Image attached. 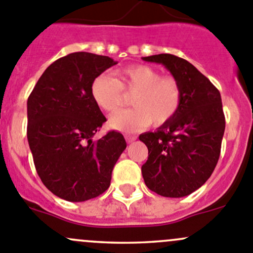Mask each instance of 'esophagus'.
I'll return each mask as SVG.
<instances>
[{
    "label": "esophagus",
    "mask_w": 253,
    "mask_h": 253,
    "mask_svg": "<svg viewBox=\"0 0 253 253\" xmlns=\"http://www.w3.org/2000/svg\"><path fill=\"white\" fill-rule=\"evenodd\" d=\"M137 139V137L136 136H129V134H127L126 136V141H127V143H132V142H134Z\"/></svg>",
    "instance_id": "esophagus-1"
}]
</instances>
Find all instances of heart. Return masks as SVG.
<instances>
[{"instance_id":"obj_1","label":"heart","mask_w":253,"mask_h":253,"mask_svg":"<svg viewBox=\"0 0 253 253\" xmlns=\"http://www.w3.org/2000/svg\"><path fill=\"white\" fill-rule=\"evenodd\" d=\"M124 91L133 94L132 110L115 112L109 119L111 128L134 132L153 121L163 125L175 116L181 106V88L172 77L144 65H133L116 71L114 78L101 75L91 84L93 100L101 110L114 112L124 105Z\"/></svg>"}]
</instances>
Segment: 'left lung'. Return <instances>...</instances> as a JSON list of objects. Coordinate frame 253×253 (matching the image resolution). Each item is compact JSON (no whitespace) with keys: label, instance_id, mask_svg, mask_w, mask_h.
Listing matches in <instances>:
<instances>
[{"label":"left lung","instance_id":"8db88e82","mask_svg":"<svg viewBox=\"0 0 253 253\" xmlns=\"http://www.w3.org/2000/svg\"><path fill=\"white\" fill-rule=\"evenodd\" d=\"M160 63L181 88V106L157 131L139 136L148 148L142 175L149 190L180 198L191 195L211 177L220 155L225 131L218 89L188 61L170 53L142 57Z\"/></svg>","mask_w":253,"mask_h":253}]
</instances>
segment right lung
Segmentation results:
<instances>
[{"instance_id":"obj_1","label":"right lung","mask_w":253,"mask_h":253,"mask_svg":"<svg viewBox=\"0 0 253 253\" xmlns=\"http://www.w3.org/2000/svg\"><path fill=\"white\" fill-rule=\"evenodd\" d=\"M116 63L90 52L63 56L45 70L28 98L27 136L35 169L47 190L68 202L105 192L126 149L120 132L93 139L106 119L94 103L91 84Z\"/></svg>"}]
</instances>
